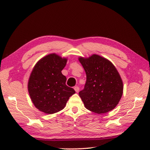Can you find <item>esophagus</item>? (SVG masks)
Masks as SVG:
<instances>
[{
    "label": "esophagus",
    "instance_id": "34e87169",
    "mask_svg": "<svg viewBox=\"0 0 150 150\" xmlns=\"http://www.w3.org/2000/svg\"><path fill=\"white\" fill-rule=\"evenodd\" d=\"M74 90H75V91L76 92H79V88L78 86H75V87H74Z\"/></svg>",
    "mask_w": 150,
    "mask_h": 150
}]
</instances>
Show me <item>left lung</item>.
Wrapping results in <instances>:
<instances>
[{"instance_id":"left-lung-1","label":"left lung","mask_w":150,"mask_h":150,"mask_svg":"<svg viewBox=\"0 0 150 150\" xmlns=\"http://www.w3.org/2000/svg\"><path fill=\"white\" fill-rule=\"evenodd\" d=\"M79 60L85 70L86 82L79 96L85 108L98 114L108 113L119 104L123 82L117 69L109 60L96 54Z\"/></svg>"}]
</instances>
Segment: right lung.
<instances>
[{
    "label": "right lung",
    "mask_w": 150,
    "mask_h": 150,
    "mask_svg": "<svg viewBox=\"0 0 150 150\" xmlns=\"http://www.w3.org/2000/svg\"><path fill=\"white\" fill-rule=\"evenodd\" d=\"M67 60L56 53L49 54L36 63L31 73L28 92L34 106L41 112L53 114L62 110L75 93L66 86V77L61 72Z\"/></svg>",
    "instance_id": "right-lung-1"
}]
</instances>
